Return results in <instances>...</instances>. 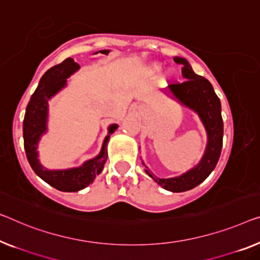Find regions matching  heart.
Returning <instances> with one entry per match:
<instances>
[{
	"label": "heart",
	"mask_w": 260,
	"mask_h": 260,
	"mask_svg": "<svg viewBox=\"0 0 260 260\" xmlns=\"http://www.w3.org/2000/svg\"><path fill=\"white\" fill-rule=\"evenodd\" d=\"M161 70V65L160 64H157V63H152V64H149V65H147V68H146V73L148 76H156L157 73H158V71H160ZM170 75H172V72H166V75L162 77V78L164 79H167L168 77H170Z\"/></svg>",
	"instance_id": "obj_1"
}]
</instances>
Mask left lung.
<instances>
[{
	"instance_id": "left-lung-1",
	"label": "left lung",
	"mask_w": 260,
	"mask_h": 260,
	"mask_svg": "<svg viewBox=\"0 0 260 260\" xmlns=\"http://www.w3.org/2000/svg\"><path fill=\"white\" fill-rule=\"evenodd\" d=\"M174 60L182 67V76L185 81L169 85L166 94L176 100L180 105L195 112L207 132V146L202 158L195 167L180 176L160 179L146 167L145 172L166 190L182 192L190 190L207 179L218 162L223 143V120L219 98L208 79L193 72L191 65L185 58L174 57Z\"/></svg>"
}]
</instances>
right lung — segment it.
Returning a JSON list of instances; mask_svg holds the SVG:
<instances>
[{
  "mask_svg": "<svg viewBox=\"0 0 260 260\" xmlns=\"http://www.w3.org/2000/svg\"><path fill=\"white\" fill-rule=\"evenodd\" d=\"M98 52L108 55L110 50H100L94 52V55ZM79 69L80 65L76 63L72 58H67L60 64L49 69L41 78L36 91L31 95L23 121L24 149L31 168L51 187L68 192L79 191L86 188L94 181L96 175L102 173L107 160L106 146L110 140V135L118 128L117 123L108 126V134L104 139L100 153L91 160L85 161L80 167L51 170L42 166L38 158L37 149L41 138L48 132L49 100L67 86L68 78Z\"/></svg>",
  "mask_w": 260,
  "mask_h": 260,
  "instance_id": "add662e5",
  "label": "right lung"
}]
</instances>
